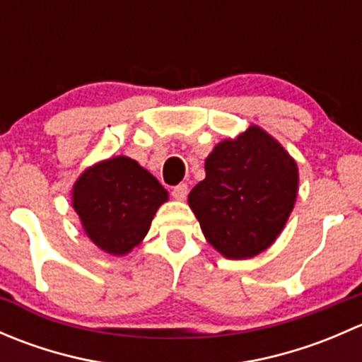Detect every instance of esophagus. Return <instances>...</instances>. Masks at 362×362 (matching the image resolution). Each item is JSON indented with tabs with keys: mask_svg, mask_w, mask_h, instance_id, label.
<instances>
[{
	"mask_svg": "<svg viewBox=\"0 0 362 362\" xmlns=\"http://www.w3.org/2000/svg\"><path fill=\"white\" fill-rule=\"evenodd\" d=\"M187 192H189L187 184H178L175 185L173 191H171V196H173L175 199H178V202H184V199L187 198Z\"/></svg>",
	"mask_w": 362,
	"mask_h": 362,
	"instance_id": "obj_1",
	"label": "esophagus"
}]
</instances>
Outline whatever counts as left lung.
Returning <instances> with one entry per match:
<instances>
[{
  "instance_id": "8db88e82",
  "label": "left lung",
  "mask_w": 362,
  "mask_h": 362,
  "mask_svg": "<svg viewBox=\"0 0 362 362\" xmlns=\"http://www.w3.org/2000/svg\"><path fill=\"white\" fill-rule=\"evenodd\" d=\"M189 194L204 238L229 259L254 257L282 233L298 194V166L257 126L224 140Z\"/></svg>"
}]
</instances>
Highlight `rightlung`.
<instances>
[{
  "label": "right lung",
  "instance_id": "obj_1",
  "mask_svg": "<svg viewBox=\"0 0 362 362\" xmlns=\"http://www.w3.org/2000/svg\"><path fill=\"white\" fill-rule=\"evenodd\" d=\"M168 192L136 160L113 158L89 168L73 185V208L101 250L127 254L147 235Z\"/></svg>",
  "mask_w": 362,
  "mask_h": 362
}]
</instances>
